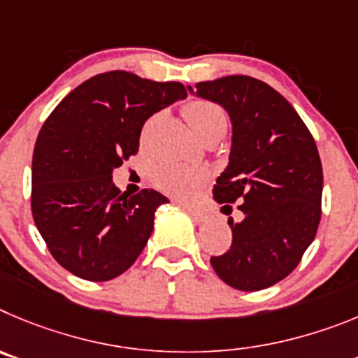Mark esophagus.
I'll return each mask as SVG.
<instances>
[{"instance_id": "esophagus-1", "label": "esophagus", "mask_w": 358, "mask_h": 358, "mask_svg": "<svg viewBox=\"0 0 358 358\" xmlns=\"http://www.w3.org/2000/svg\"><path fill=\"white\" fill-rule=\"evenodd\" d=\"M183 208H185V210L192 215V219H194V221H198V223H203V221H207L208 219L207 212L199 210V208L191 207V205H183Z\"/></svg>"}]
</instances>
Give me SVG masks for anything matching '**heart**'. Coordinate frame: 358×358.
<instances>
[{
	"label": "heart",
	"instance_id": "obj_1",
	"mask_svg": "<svg viewBox=\"0 0 358 358\" xmlns=\"http://www.w3.org/2000/svg\"><path fill=\"white\" fill-rule=\"evenodd\" d=\"M183 117L198 137L227 130V114L217 103L208 99H191L182 107ZM208 171L201 167H187L164 162L153 169L151 180L159 189L176 198H192L208 182Z\"/></svg>",
	"mask_w": 358,
	"mask_h": 358
}]
</instances>
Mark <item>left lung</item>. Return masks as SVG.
<instances>
[{
	"mask_svg": "<svg viewBox=\"0 0 358 358\" xmlns=\"http://www.w3.org/2000/svg\"><path fill=\"white\" fill-rule=\"evenodd\" d=\"M231 119L228 167L214 185L217 203L239 201L241 223L228 219L231 246L210 257L217 276L239 291L271 287L294 271L321 219L323 167L315 141L291 103L244 75L194 85Z\"/></svg>",
	"mask_w": 358,
	"mask_h": 358,
	"instance_id": "8db88e82",
	"label": "left lung"
}]
</instances>
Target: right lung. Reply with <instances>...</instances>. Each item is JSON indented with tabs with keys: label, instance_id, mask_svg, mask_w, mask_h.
<instances>
[{
	"label": "right lung",
	"instance_id": "1",
	"mask_svg": "<svg viewBox=\"0 0 358 358\" xmlns=\"http://www.w3.org/2000/svg\"><path fill=\"white\" fill-rule=\"evenodd\" d=\"M185 96L180 82L108 71L71 91L44 121L31 160V214L64 269L107 282L141 255L155 210L169 199L153 189L128 196L112 171L139 151L148 117Z\"/></svg>",
	"mask_w": 358,
	"mask_h": 358
}]
</instances>
